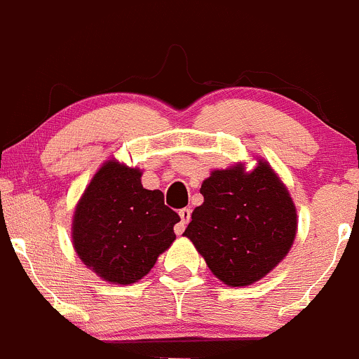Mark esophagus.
I'll use <instances>...</instances> for the list:
<instances>
[{
	"instance_id": "34e87169",
	"label": "esophagus",
	"mask_w": 359,
	"mask_h": 359,
	"mask_svg": "<svg viewBox=\"0 0 359 359\" xmlns=\"http://www.w3.org/2000/svg\"><path fill=\"white\" fill-rule=\"evenodd\" d=\"M179 217H180V224L175 225V233L177 236H180V233L184 232V229H186L187 222L191 220V210L189 208H182L179 211Z\"/></svg>"
}]
</instances>
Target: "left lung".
<instances>
[{"instance_id": "1", "label": "left lung", "mask_w": 359, "mask_h": 359, "mask_svg": "<svg viewBox=\"0 0 359 359\" xmlns=\"http://www.w3.org/2000/svg\"><path fill=\"white\" fill-rule=\"evenodd\" d=\"M205 203L191 215L184 236L230 287L265 277L284 259L297 229L296 208L266 161L252 172L215 170L203 182Z\"/></svg>"}]
</instances>
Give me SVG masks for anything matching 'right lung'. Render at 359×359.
Instances as JSON below:
<instances>
[{
	"instance_id": "1",
	"label": "right lung",
	"mask_w": 359,
	"mask_h": 359,
	"mask_svg": "<svg viewBox=\"0 0 359 359\" xmlns=\"http://www.w3.org/2000/svg\"><path fill=\"white\" fill-rule=\"evenodd\" d=\"M180 217L163 192L144 189L141 172L107 161L79 201L72 225L77 255L90 270L113 284H134L153 269L175 241Z\"/></svg>"
}]
</instances>
